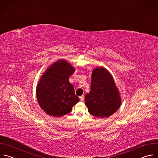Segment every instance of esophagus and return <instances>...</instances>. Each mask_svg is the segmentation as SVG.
I'll return each mask as SVG.
<instances>
[{"label": "esophagus", "mask_w": 158, "mask_h": 158, "mask_svg": "<svg viewBox=\"0 0 158 158\" xmlns=\"http://www.w3.org/2000/svg\"><path fill=\"white\" fill-rule=\"evenodd\" d=\"M80 101L83 102V101L84 100V97H83V96H81V97H80Z\"/></svg>", "instance_id": "esophagus-1"}]
</instances>
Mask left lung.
I'll return each mask as SVG.
<instances>
[{"label":"left lung","mask_w":158,"mask_h":158,"mask_svg":"<svg viewBox=\"0 0 158 158\" xmlns=\"http://www.w3.org/2000/svg\"><path fill=\"white\" fill-rule=\"evenodd\" d=\"M91 83V91L85 98L89 113L95 117H109L121 105L120 97L112 76L104 68H97L93 71Z\"/></svg>","instance_id":"obj_1"}]
</instances>
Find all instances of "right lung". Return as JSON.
Wrapping results in <instances>:
<instances>
[{"label":"right lung","instance_id":"1","mask_svg":"<svg viewBox=\"0 0 158 158\" xmlns=\"http://www.w3.org/2000/svg\"><path fill=\"white\" fill-rule=\"evenodd\" d=\"M75 69L65 60L55 63L42 75L37 87L40 108L48 114L60 117L70 113L80 100L69 77Z\"/></svg>","mask_w":158,"mask_h":158}]
</instances>
